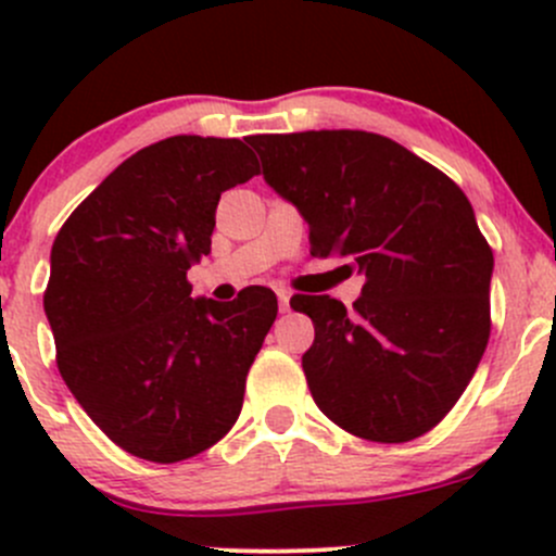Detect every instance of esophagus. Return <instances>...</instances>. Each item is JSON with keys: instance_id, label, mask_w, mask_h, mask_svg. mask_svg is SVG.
<instances>
[{"instance_id": "esophagus-1", "label": "esophagus", "mask_w": 556, "mask_h": 556, "mask_svg": "<svg viewBox=\"0 0 556 556\" xmlns=\"http://www.w3.org/2000/svg\"><path fill=\"white\" fill-rule=\"evenodd\" d=\"M277 299H279V312H290V293H288V290H277Z\"/></svg>"}]
</instances>
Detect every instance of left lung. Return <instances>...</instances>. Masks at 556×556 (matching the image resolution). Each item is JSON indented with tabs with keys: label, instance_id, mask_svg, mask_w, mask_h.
<instances>
[{
	"label": "left lung",
	"instance_id": "1",
	"mask_svg": "<svg viewBox=\"0 0 556 556\" xmlns=\"http://www.w3.org/2000/svg\"><path fill=\"white\" fill-rule=\"evenodd\" d=\"M263 177L309 223L314 257L366 274L346 309L295 295L314 323L301 357L319 412L346 433L403 444L433 430L490 341L492 247L454 179L371 131L247 137Z\"/></svg>",
	"mask_w": 556,
	"mask_h": 556
}]
</instances>
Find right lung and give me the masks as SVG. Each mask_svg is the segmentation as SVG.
Masks as SVG:
<instances>
[{
  "mask_svg": "<svg viewBox=\"0 0 556 556\" xmlns=\"http://www.w3.org/2000/svg\"><path fill=\"white\" fill-rule=\"evenodd\" d=\"M261 174L242 139L169 137L123 161L66 217L45 314L72 395L112 444L150 463L210 450L239 419L277 295L190 299L223 190Z\"/></svg>",
  "mask_w": 556,
  "mask_h": 556,
  "instance_id": "right-lung-1",
  "label": "right lung"
}]
</instances>
